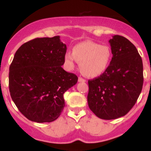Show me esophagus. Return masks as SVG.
<instances>
[{
	"instance_id": "esophagus-1",
	"label": "esophagus",
	"mask_w": 151,
	"mask_h": 151,
	"mask_svg": "<svg viewBox=\"0 0 151 151\" xmlns=\"http://www.w3.org/2000/svg\"><path fill=\"white\" fill-rule=\"evenodd\" d=\"M78 81H79V82H85L86 80L84 79H83V78L79 77L78 78Z\"/></svg>"
}]
</instances>
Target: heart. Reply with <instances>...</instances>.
Returning <instances> with one entry per match:
<instances>
[{"label": "heart", "mask_w": 151, "mask_h": 151, "mask_svg": "<svg viewBox=\"0 0 151 151\" xmlns=\"http://www.w3.org/2000/svg\"><path fill=\"white\" fill-rule=\"evenodd\" d=\"M111 52L106 45H101L91 41H84L72 47V53L65 54L64 61L67 68L72 70L79 62L80 70L84 75L96 77L105 72L110 63Z\"/></svg>", "instance_id": "heart-1"}]
</instances>
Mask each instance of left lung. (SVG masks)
Instances as JSON below:
<instances>
[{
  "mask_svg": "<svg viewBox=\"0 0 151 151\" xmlns=\"http://www.w3.org/2000/svg\"><path fill=\"white\" fill-rule=\"evenodd\" d=\"M113 55L99 77L88 81V105L105 120L124 116L133 108L143 84V62L134 45L121 35L109 40Z\"/></svg>",
  "mask_w": 151,
  "mask_h": 151,
  "instance_id": "1",
  "label": "left lung"
}]
</instances>
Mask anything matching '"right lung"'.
I'll return each instance as SVG.
<instances>
[{
  "mask_svg": "<svg viewBox=\"0 0 151 151\" xmlns=\"http://www.w3.org/2000/svg\"><path fill=\"white\" fill-rule=\"evenodd\" d=\"M60 36L24 43L9 68V91L17 108L29 120L52 122L65 106L63 94L77 84L76 74L62 67L67 46Z\"/></svg>",
  "mask_w": 151,
  "mask_h": 151,
  "instance_id": "obj_1",
  "label": "right lung"
}]
</instances>
